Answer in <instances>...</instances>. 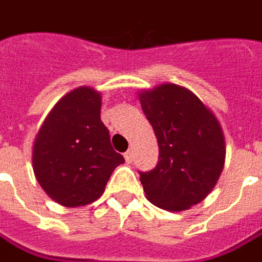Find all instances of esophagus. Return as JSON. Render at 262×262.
Listing matches in <instances>:
<instances>
[{
	"mask_svg": "<svg viewBox=\"0 0 262 262\" xmlns=\"http://www.w3.org/2000/svg\"><path fill=\"white\" fill-rule=\"evenodd\" d=\"M125 161L128 162V164H131L133 162V159H134V154H133V150H128V152H125Z\"/></svg>",
	"mask_w": 262,
	"mask_h": 262,
	"instance_id": "obj_1",
	"label": "esophagus"
}]
</instances>
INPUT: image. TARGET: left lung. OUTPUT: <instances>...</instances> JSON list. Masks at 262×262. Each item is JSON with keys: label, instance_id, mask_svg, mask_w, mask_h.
<instances>
[{"label": "left lung", "instance_id": "obj_1", "mask_svg": "<svg viewBox=\"0 0 262 262\" xmlns=\"http://www.w3.org/2000/svg\"><path fill=\"white\" fill-rule=\"evenodd\" d=\"M140 104L159 147L157 167L140 171L146 198L165 210H186L206 198L222 173V128L196 95L178 84L143 92Z\"/></svg>", "mask_w": 262, "mask_h": 262}]
</instances>
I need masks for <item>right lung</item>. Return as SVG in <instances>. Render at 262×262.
<instances>
[{
    "label": "right lung",
    "mask_w": 262,
    "mask_h": 262,
    "mask_svg": "<svg viewBox=\"0 0 262 262\" xmlns=\"http://www.w3.org/2000/svg\"><path fill=\"white\" fill-rule=\"evenodd\" d=\"M100 113L101 95L92 88H77L50 110L35 137V178L62 206L77 207L100 198L113 170L125 162L113 150Z\"/></svg>",
    "instance_id": "obj_1"
}]
</instances>
